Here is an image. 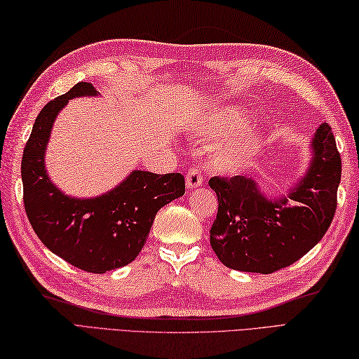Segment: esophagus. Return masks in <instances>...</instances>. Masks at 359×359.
<instances>
[{"mask_svg": "<svg viewBox=\"0 0 359 359\" xmlns=\"http://www.w3.org/2000/svg\"><path fill=\"white\" fill-rule=\"evenodd\" d=\"M202 180H203L202 172L197 170V168H189V171L187 174V188L193 189V188L201 187Z\"/></svg>", "mask_w": 359, "mask_h": 359, "instance_id": "esophagus-1", "label": "esophagus"}]
</instances>
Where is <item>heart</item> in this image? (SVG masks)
Returning a JSON list of instances; mask_svg holds the SVG:
<instances>
[{
  "instance_id": "obj_1",
  "label": "heart",
  "mask_w": 359,
  "mask_h": 359,
  "mask_svg": "<svg viewBox=\"0 0 359 359\" xmlns=\"http://www.w3.org/2000/svg\"><path fill=\"white\" fill-rule=\"evenodd\" d=\"M247 112L239 108L220 111L211 121V129L219 135H233L216 152L212 163L222 172H236L247 166L256 157L262 143V133L257 128H243L247 125ZM243 131L241 132L240 129Z\"/></svg>"
}]
</instances>
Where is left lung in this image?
<instances>
[{
    "instance_id": "left-lung-1",
    "label": "left lung",
    "mask_w": 359,
    "mask_h": 359,
    "mask_svg": "<svg viewBox=\"0 0 359 359\" xmlns=\"http://www.w3.org/2000/svg\"><path fill=\"white\" fill-rule=\"evenodd\" d=\"M311 149L307 172L287 196L269 199L256 180L243 175L210 179L219 202L210 243L228 269L270 274L294 264L323 239L337 211L341 182V157L327 123L316 129Z\"/></svg>"
}]
</instances>
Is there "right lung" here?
Returning <instances> with one entry per match:
<instances>
[{"label": "right lung", "instance_id": "right-lung-1", "mask_svg": "<svg viewBox=\"0 0 359 359\" xmlns=\"http://www.w3.org/2000/svg\"><path fill=\"white\" fill-rule=\"evenodd\" d=\"M97 95L80 81L44 106L22 152L21 179L26 215L40 241L77 269L102 274L139 256L157 211L185 194V179L134 170L111 191L86 199L53 185L44 165L53 121L72 98Z\"/></svg>", "mask_w": 359, "mask_h": 359}]
</instances>
